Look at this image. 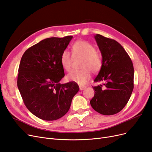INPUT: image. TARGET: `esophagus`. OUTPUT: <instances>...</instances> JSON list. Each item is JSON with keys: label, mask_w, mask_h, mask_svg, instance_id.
<instances>
[{"label": "esophagus", "mask_w": 152, "mask_h": 152, "mask_svg": "<svg viewBox=\"0 0 152 152\" xmlns=\"http://www.w3.org/2000/svg\"><path fill=\"white\" fill-rule=\"evenodd\" d=\"M86 88V87H82V86H80V87H79V89H80V91H82V90L85 89Z\"/></svg>", "instance_id": "34e87169"}]
</instances>
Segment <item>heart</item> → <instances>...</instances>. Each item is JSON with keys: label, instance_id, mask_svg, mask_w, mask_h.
Returning <instances> with one entry per match:
<instances>
[{"label": "heart", "instance_id": "1", "mask_svg": "<svg viewBox=\"0 0 152 152\" xmlns=\"http://www.w3.org/2000/svg\"><path fill=\"white\" fill-rule=\"evenodd\" d=\"M72 54L74 57L83 58L81 63V70L72 71L67 75V79L84 86L90 80L91 72L96 73L100 70L102 66V57L101 54L96 52V48L88 42L79 40L72 46ZM72 55L68 50H65L61 54V63L65 70L69 72L71 70Z\"/></svg>", "mask_w": 152, "mask_h": 152}]
</instances>
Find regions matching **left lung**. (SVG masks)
<instances>
[{"label": "left lung", "mask_w": 152, "mask_h": 152, "mask_svg": "<svg viewBox=\"0 0 152 152\" xmlns=\"http://www.w3.org/2000/svg\"><path fill=\"white\" fill-rule=\"evenodd\" d=\"M94 39L102 56V66L94 82L91 107L98 113L111 115L118 113L129 99L134 88V67L131 59L116 40L96 34ZM104 87H102V86Z\"/></svg>", "instance_id": "8db88e82"}]
</instances>
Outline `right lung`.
<instances>
[{
	"label": "right lung",
	"mask_w": 152,
	"mask_h": 152,
	"mask_svg": "<svg viewBox=\"0 0 152 152\" xmlns=\"http://www.w3.org/2000/svg\"><path fill=\"white\" fill-rule=\"evenodd\" d=\"M72 38L44 39L27 49L21 59L18 89L26 108L42 120L55 121L65 115L79 90L73 82L59 83L65 76L61 54Z\"/></svg>",
	"instance_id": "right-lung-1"
}]
</instances>
